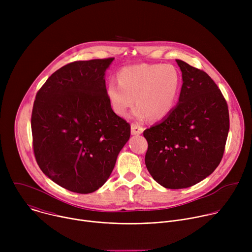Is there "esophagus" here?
Masks as SVG:
<instances>
[{"instance_id":"esophagus-1","label":"esophagus","mask_w":252,"mask_h":252,"mask_svg":"<svg viewBox=\"0 0 252 252\" xmlns=\"http://www.w3.org/2000/svg\"><path fill=\"white\" fill-rule=\"evenodd\" d=\"M131 134L132 135H137V134H140L142 131H143V127H141L140 126L138 125H135V124H131Z\"/></svg>"}]
</instances>
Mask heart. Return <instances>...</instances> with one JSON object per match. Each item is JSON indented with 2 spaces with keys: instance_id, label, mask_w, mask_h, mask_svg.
Returning a JSON list of instances; mask_svg holds the SVG:
<instances>
[{
  "instance_id": "obj_1",
  "label": "heart",
  "mask_w": 252,
  "mask_h": 252,
  "mask_svg": "<svg viewBox=\"0 0 252 252\" xmlns=\"http://www.w3.org/2000/svg\"><path fill=\"white\" fill-rule=\"evenodd\" d=\"M118 82L110 81L105 94L112 110L118 116H126L134 103L132 118L154 121L166 118L176 102L181 77L175 66L161 63H138L122 67Z\"/></svg>"
}]
</instances>
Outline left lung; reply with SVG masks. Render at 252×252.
Segmentation results:
<instances>
[{
    "label": "left lung",
    "mask_w": 252,
    "mask_h": 252,
    "mask_svg": "<svg viewBox=\"0 0 252 252\" xmlns=\"http://www.w3.org/2000/svg\"><path fill=\"white\" fill-rule=\"evenodd\" d=\"M175 61L183 73L177 105L143 131L147 168L170 189L189 188L211 174L221 161L229 130L228 106L217 84L205 71Z\"/></svg>",
    "instance_id": "left-lung-1"
}]
</instances>
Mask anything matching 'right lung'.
Masks as SVG:
<instances>
[{
  "mask_svg": "<svg viewBox=\"0 0 252 252\" xmlns=\"http://www.w3.org/2000/svg\"><path fill=\"white\" fill-rule=\"evenodd\" d=\"M115 58L67 63L47 80L32 112L33 154L60 187L91 193L110 177L130 126L112 110L104 74Z\"/></svg>",
  "mask_w": 252,
  "mask_h": 252,
  "instance_id": "add662e5",
  "label": "right lung"
}]
</instances>
